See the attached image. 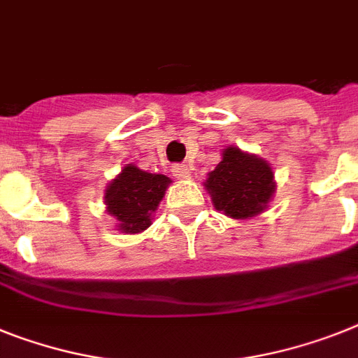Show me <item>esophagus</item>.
I'll return each instance as SVG.
<instances>
[{"mask_svg": "<svg viewBox=\"0 0 358 358\" xmlns=\"http://www.w3.org/2000/svg\"><path fill=\"white\" fill-rule=\"evenodd\" d=\"M171 171H173V176H176V178H189V174H191V169L185 164L173 165Z\"/></svg>", "mask_w": 358, "mask_h": 358, "instance_id": "1", "label": "esophagus"}]
</instances>
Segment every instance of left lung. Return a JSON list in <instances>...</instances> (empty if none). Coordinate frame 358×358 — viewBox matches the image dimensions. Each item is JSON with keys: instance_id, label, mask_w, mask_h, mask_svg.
<instances>
[{"instance_id": "left-lung-1", "label": "left lung", "mask_w": 358, "mask_h": 358, "mask_svg": "<svg viewBox=\"0 0 358 358\" xmlns=\"http://www.w3.org/2000/svg\"><path fill=\"white\" fill-rule=\"evenodd\" d=\"M206 187L218 211L231 218H249L264 211L275 182L271 167L262 158L227 147L220 164L209 173Z\"/></svg>"}]
</instances>
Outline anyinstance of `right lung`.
Returning a JSON list of instances; mask_svg holds the SVG:
<instances>
[{
    "instance_id": "1",
    "label": "right lung",
    "mask_w": 358,
    "mask_h": 358,
    "mask_svg": "<svg viewBox=\"0 0 358 358\" xmlns=\"http://www.w3.org/2000/svg\"><path fill=\"white\" fill-rule=\"evenodd\" d=\"M171 180L127 165L105 191L107 211L120 222L125 233H140L151 225V215L165 194Z\"/></svg>"
}]
</instances>
